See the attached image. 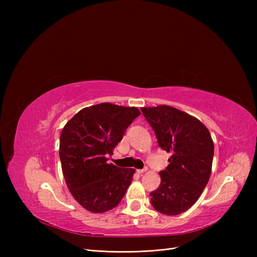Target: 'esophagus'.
<instances>
[{
	"label": "esophagus",
	"mask_w": 257,
	"mask_h": 257,
	"mask_svg": "<svg viewBox=\"0 0 257 257\" xmlns=\"http://www.w3.org/2000/svg\"><path fill=\"white\" fill-rule=\"evenodd\" d=\"M147 170H148L147 168H144V169H137L136 172H137V174H139V175H143L144 173H146V172H147Z\"/></svg>",
	"instance_id": "1"
}]
</instances>
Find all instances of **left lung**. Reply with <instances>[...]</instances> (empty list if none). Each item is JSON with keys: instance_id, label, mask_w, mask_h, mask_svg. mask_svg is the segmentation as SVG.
<instances>
[{"instance_id": "left-lung-1", "label": "left lung", "mask_w": 257, "mask_h": 257, "mask_svg": "<svg viewBox=\"0 0 257 257\" xmlns=\"http://www.w3.org/2000/svg\"><path fill=\"white\" fill-rule=\"evenodd\" d=\"M142 111L159 146L172 153L160 173V186L150 193L151 204L163 214H180L196 203L209 181L214 152L211 135L197 118L175 107H144Z\"/></svg>"}]
</instances>
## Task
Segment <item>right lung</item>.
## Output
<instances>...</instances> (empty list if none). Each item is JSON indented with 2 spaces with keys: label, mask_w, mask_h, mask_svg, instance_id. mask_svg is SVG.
I'll use <instances>...</instances> for the list:
<instances>
[{
  "label": "right lung",
  "mask_w": 257,
  "mask_h": 257,
  "mask_svg": "<svg viewBox=\"0 0 257 257\" xmlns=\"http://www.w3.org/2000/svg\"><path fill=\"white\" fill-rule=\"evenodd\" d=\"M139 114L136 107L102 103L83 108L62 130V172L73 197L88 211L113 209L132 183L134 168L116 167L107 160Z\"/></svg>",
  "instance_id": "obj_1"
}]
</instances>
